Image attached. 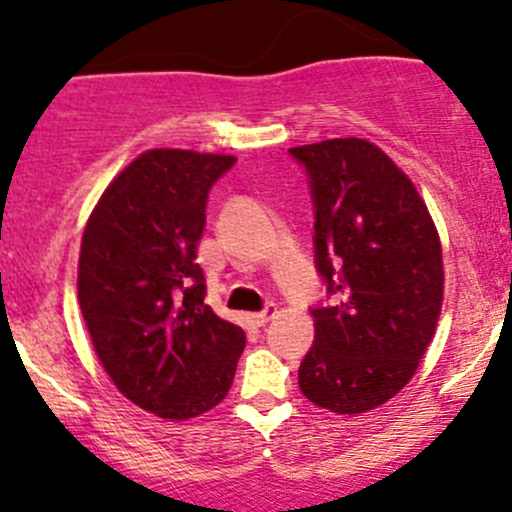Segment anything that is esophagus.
I'll return each mask as SVG.
<instances>
[{"label": "esophagus", "mask_w": 512, "mask_h": 512, "mask_svg": "<svg viewBox=\"0 0 512 512\" xmlns=\"http://www.w3.org/2000/svg\"><path fill=\"white\" fill-rule=\"evenodd\" d=\"M275 315H278V305H275V303H267L265 308L260 310V313H250V315H247V318H250L252 326H265V323L272 321Z\"/></svg>", "instance_id": "34e87169"}]
</instances>
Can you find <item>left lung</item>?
<instances>
[{"label":"left lung","instance_id":"obj_1","mask_svg":"<svg viewBox=\"0 0 512 512\" xmlns=\"http://www.w3.org/2000/svg\"><path fill=\"white\" fill-rule=\"evenodd\" d=\"M308 176L315 270L331 303L310 308L315 341L298 369L305 399L361 414L399 394L434 338L442 247L427 204L361 138L290 148Z\"/></svg>","mask_w":512,"mask_h":512}]
</instances>
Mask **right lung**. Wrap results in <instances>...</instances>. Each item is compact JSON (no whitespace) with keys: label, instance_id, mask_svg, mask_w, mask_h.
<instances>
[{"label":"right lung","instance_id":"1","mask_svg":"<svg viewBox=\"0 0 512 512\" xmlns=\"http://www.w3.org/2000/svg\"><path fill=\"white\" fill-rule=\"evenodd\" d=\"M234 156L156 148L103 191L83 232L78 300L100 364L123 396L164 419L227 396L245 333L204 303L197 245L212 186Z\"/></svg>","mask_w":512,"mask_h":512}]
</instances>
